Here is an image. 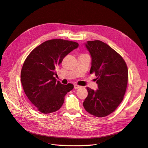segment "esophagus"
I'll return each instance as SVG.
<instances>
[{"label": "esophagus", "instance_id": "34e87169", "mask_svg": "<svg viewBox=\"0 0 148 148\" xmlns=\"http://www.w3.org/2000/svg\"><path fill=\"white\" fill-rule=\"evenodd\" d=\"M79 88H81V86H79V85H77V84H74V88L75 89H78Z\"/></svg>", "mask_w": 148, "mask_h": 148}]
</instances>
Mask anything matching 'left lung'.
I'll return each mask as SVG.
<instances>
[{
	"instance_id": "8db88e82",
	"label": "left lung",
	"mask_w": 148,
	"mask_h": 148,
	"mask_svg": "<svg viewBox=\"0 0 148 148\" xmlns=\"http://www.w3.org/2000/svg\"><path fill=\"white\" fill-rule=\"evenodd\" d=\"M91 57L90 73H95L98 89L86 88L88 96L83 106L88 112L97 117L112 113L123 99L128 72L120 55L99 40L85 43Z\"/></svg>"
}]
</instances>
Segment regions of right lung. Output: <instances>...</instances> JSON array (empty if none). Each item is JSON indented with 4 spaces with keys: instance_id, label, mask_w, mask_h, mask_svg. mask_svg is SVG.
I'll return each instance as SVG.
<instances>
[{
    "instance_id": "add662e5",
    "label": "right lung",
    "mask_w": 148,
    "mask_h": 148,
    "mask_svg": "<svg viewBox=\"0 0 148 148\" xmlns=\"http://www.w3.org/2000/svg\"><path fill=\"white\" fill-rule=\"evenodd\" d=\"M78 47L76 42L51 39L31 52L21 71V82L29 101L43 114L54 112L64 104L66 93L73 85L57 81L56 69L64 58Z\"/></svg>"
}]
</instances>
